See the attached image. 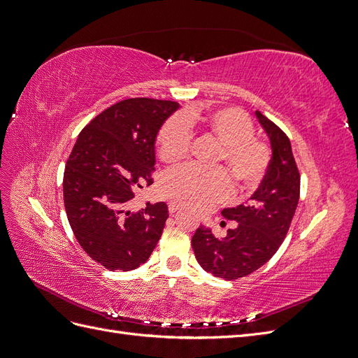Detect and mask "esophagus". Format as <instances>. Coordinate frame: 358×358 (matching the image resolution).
<instances>
[{"label": "esophagus", "mask_w": 358, "mask_h": 358, "mask_svg": "<svg viewBox=\"0 0 358 358\" xmlns=\"http://www.w3.org/2000/svg\"><path fill=\"white\" fill-rule=\"evenodd\" d=\"M182 208L178 204V203H175V201H171V203H169V212L173 215V213H176V212H179Z\"/></svg>", "instance_id": "34e87169"}]
</instances>
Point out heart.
<instances>
[{
    "label": "heart",
    "instance_id": "b5f03b06",
    "mask_svg": "<svg viewBox=\"0 0 358 358\" xmlns=\"http://www.w3.org/2000/svg\"><path fill=\"white\" fill-rule=\"evenodd\" d=\"M213 137L220 143L215 164L222 162L237 188H254L263 179L268 166L267 146L254 138V125L237 109L210 112L188 110L180 117H171L161 128L158 154L166 164H176L187 155L191 133ZM167 199L192 209H209L230 194V182L220 169L201 170L192 166L167 173L161 183Z\"/></svg>",
    "mask_w": 358,
    "mask_h": 358
}]
</instances>
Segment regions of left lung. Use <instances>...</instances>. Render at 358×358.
<instances>
[{
  "label": "left lung",
  "mask_w": 358,
  "mask_h": 358,
  "mask_svg": "<svg viewBox=\"0 0 358 358\" xmlns=\"http://www.w3.org/2000/svg\"><path fill=\"white\" fill-rule=\"evenodd\" d=\"M255 116L272 149L262 183L245 204L222 210L225 220L236 221L234 229L216 237L209 227L200 225L191 241L203 270L227 280L252 273L275 255L299 203L300 175L289 140L264 115Z\"/></svg>",
  "instance_id": "8db88e82"
}]
</instances>
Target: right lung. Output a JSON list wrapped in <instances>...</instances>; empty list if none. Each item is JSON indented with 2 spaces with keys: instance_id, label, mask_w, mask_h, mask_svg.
Returning a JSON list of instances; mask_svg holds the SVG:
<instances>
[{
  "instance_id": "1",
  "label": "right lung",
  "mask_w": 358,
  "mask_h": 358,
  "mask_svg": "<svg viewBox=\"0 0 358 358\" xmlns=\"http://www.w3.org/2000/svg\"><path fill=\"white\" fill-rule=\"evenodd\" d=\"M176 101L129 99L113 104L79 134L64 171V204L76 239L109 270L148 262L169 218L164 201L129 210L128 201L155 166L161 127Z\"/></svg>"
}]
</instances>
